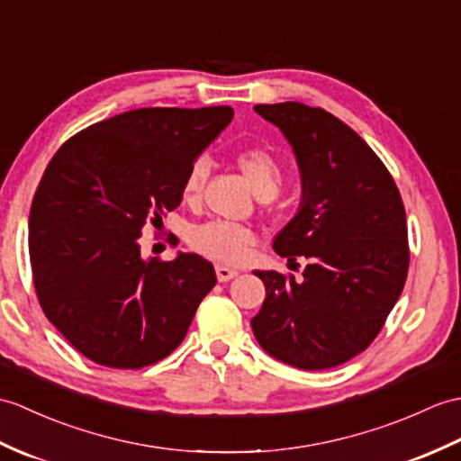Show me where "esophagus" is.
<instances>
[{"mask_svg": "<svg viewBox=\"0 0 461 461\" xmlns=\"http://www.w3.org/2000/svg\"><path fill=\"white\" fill-rule=\"evenodd\" d=\"M216 275H218V281H220V283H228V281L233 279V276H238L240 273L235 271V269H230V267L218 265V267H216Z\"/></svg>", "mask_w": 461, "mask_h": 461, "instance_id": "obj_1", "label": "esophagus"}]
</instances>
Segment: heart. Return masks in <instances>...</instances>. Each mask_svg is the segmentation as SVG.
Segmentation results:
<instances>
[{
  "instance_id": "1",
  "label": "heart",
  "mask_w": 461,
  "mask_h": 461,
  "mask_svg": "<svg viewBox=\"0 0 461 461\" xmlns=\"http://www.w3.org/2000/svg\"><path fill=\"white\" fill-rule=\"evenodd\" d=\"M238 165L245 178L249 180L257 196H275L283 185L285 168L281 160L267 149H245L238 155ZM208 176V163L204 158H196L186 170L182 180V200L194 204L200 200L202 188ZM190 248L210 257L220 263H240L248 257L255 243L253 230L231 223L226 220H212L200 223L188 231Z\"/></svg>"
}]
</instances>
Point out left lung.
I'll return each mask as SVG.
<instances>
[{
  "label": "left lung",
  "instance_id": "obj_1",
  "mask_svg": "<svg viewBox=\"0 0 461 461\" xmlns=\"http://www.w3.org/2000/svg\"><path fill=\"white\" fill-rule=\"evenodd\" d=\"M255 112L283 131L303 180L301 208L273 249L308 265L301 281L253 271L267 291L253 334L288 366L336 367L369 348L402 293L409 233L399 188L373 149L326 110L285 102Z\"/></svg>",
  "mask_w": 461,
  "mask_h": 461
}]
</instances>
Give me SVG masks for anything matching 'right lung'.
<instances>
[{"label": "right lung", "instance_id": "right-lung-1", "mask_svg": "<svg viewBox=\"0 0 461 461\" xmlns=\"http://www.w3.org/2000/svg\"><path fill=\"white\" fill-rule=\"evenodd\" d=\"M231 117L230 105L131 110L86 127L50 158L29 216L33 283L49 322L94 363L165 359L216 285L204 257L145 259L139 238L180 204L188 167Z\"/></svg>", "mask_w": 461, "mask_h": 461}]
</instances>
